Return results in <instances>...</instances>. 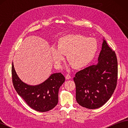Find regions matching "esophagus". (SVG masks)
<instances>
[{"mask_svg": "<svg viewBox=\"0 0 128 128\" xmlns=\"http://www.w3.org/2000/svg\"><path fill=\"white\" fill-rule=\"evenodd\" d=\"M66 80H69V79H70V78H71V76H70L69 74H67L66 75Z\"/></svg>", "mask_w": 128, "mask_h": 128, "instance_id": "obj_1", "label": "esophagus"}]
</instances>
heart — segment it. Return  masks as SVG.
<instances>
[{"mask_svg":"<svg viewBox=\"0 0 128 128\" xmlns=\"http://www.w3.org/2000/svg\"><path fill=\"white\" fill-rule=\"evenodd\" d=\"M98 50V43L93 38L79 34L66 35L60 38L55 48H52L53 60L59 66L66 56L68 62L75 69H82L93 60Z\"/></svg>","mask_w":128,"mask_h":128,"instance_id":"1","label":"heart"}]
</instances>
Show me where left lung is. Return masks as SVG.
<instances>
[{
    "instance_id": "1",
    "label": "left lung",
    "mask_w": 128,
    "mask_h": 128,
    "mask_svg": "<svg viewBox=\"0 0 128 128\" xmlns=\"http://www.w3.org/2000/svg\"><path fill=\"white\" fill-rule=\"evenodd\" d=\"M117 78L116 54L103 39L97 64L78 72L74 78L77 102L88 109L102 107L113 94Z\"/></svg>"
}]
</instances>
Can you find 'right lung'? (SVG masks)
Wrapping results in <instances>:
<instances>
[{"label": "right lung", "mask_w": 128, "mask_h": 128, "mask_svg": "<svg viewBox=\"0 0 128 128\" xmlns=\"http://www.w3.org/2000/svg\"><path fill=\"white\" fill-rule=\"evenodd\" d=\"M12 83L16 91L30 107L40 112L52 110L58 102L60 87L65 81L60 72L52 74L44 82L37 85H30L18 78L12 62Z\"/></svg>", "instance_id": "1"}]
</instances>
